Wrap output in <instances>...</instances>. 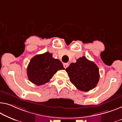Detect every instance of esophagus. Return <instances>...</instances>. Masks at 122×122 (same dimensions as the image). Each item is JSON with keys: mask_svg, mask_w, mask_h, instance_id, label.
<instances>
[{"mask_svg": "<svg viewBox=\"0 0 122 122\" xmlns=\"http://www.w3.org/2000/svg\"><path fill=\"white\" fill-rule=\"evenodd\" d=\"M69 64L68 63H63V67H64L65 68H66L68 66Z\"/></svg>", "mask_w": 122, "mask_h": 122, "instance_id": "1", "label": "esophagus"}]
</instances>
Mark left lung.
<instances>
[{
    "label": "left lung",
    "mask_w": 122,
    "mask_h": 122,
    "mask_svg": "<svg viewBox=\"0 0 122 122\" xmlns=\"http://www.w3.org/2000/svg\"><path fill=\"white\" fill-rule=\"evenodd\" d=\"M70 80L79 90L88 92L96 86L99 81V70L94 62L84 56L79 57L75 63H71L66 69Z\"/></svg>",
    "instance_id": "8db88e82"
}]
</instances>
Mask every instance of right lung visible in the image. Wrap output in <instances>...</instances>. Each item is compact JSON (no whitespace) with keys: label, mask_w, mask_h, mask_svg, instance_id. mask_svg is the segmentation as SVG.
Returning <instances> with one entry per match:
<instances>
[{"label":"right lung","mask_w":122,"mask_h":122,"mask_svg":"<svg viewBox=\"0 0 122 122\" xmlns=\"http://www.w3.org/2000/svg\"><path fill=\"white\" fill-rule=\"evenodd\" d=\"M61 70H65L61 62L52 57V54L46 52L30 60L27 72L29 80L39 86L49 82L57 71Z\"/></svg>","instance_id":"add662e5"}]
</instances>
